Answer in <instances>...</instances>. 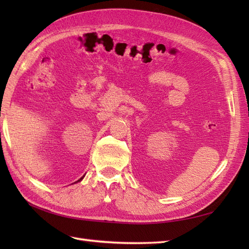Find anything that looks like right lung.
<instances>
[{
	"label": "right lung",
	"mask_w": 249,
	"mask_h": 249,
	"mask_svg": "<svg viewBox=\"0 0 249 249\" xmlns=\"http://www.w3.org/2000/svg\"><path fill=\"white\" fill-rule=\"evenodd\" d=\"M82 178H83V177H82V178H79V179H78V181H77V182H75V183H78V182H80V181H82Z\"/></svg>",
	"instance_id": "add662e5"
}]
</instances>
